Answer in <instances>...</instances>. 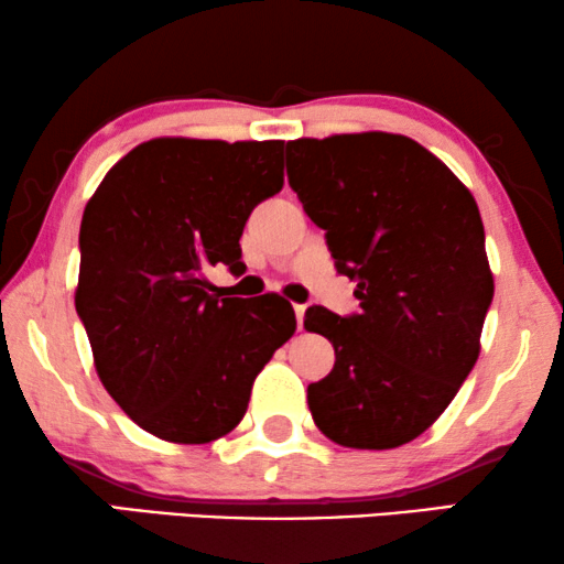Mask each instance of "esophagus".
<instances>
[{
  "mask_svg": "<svg viewBox=\"0 0 564 564\" xmlns=\"http://www.w3.org/2000/svg\"><path fill=\"white\" fill-rule=\"evenodd\" d=\"M295 318H297V328H303V318H305V305H295Z\"/></svg>",
  "mask_w": 564,
  "mask_h": 564,
  "instance_id": "1",
  "label": "esophagus"
}]
</instances>
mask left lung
Segmentation results:
<instances>
[{
    "label": "left lung",
    "instance_id": "8db88e82",
    "mask_svg": "<svg viewBox=\"0 0 564 564\" xmlns=\"http://www.w3.org/2000/svg\"><path fill=\"white\" fill-rule=\"evenodd\" d=\"M288 180L359 300L351 315L305 311V328L336 351L307 384L315 426L351 449L413 442L480 354L492 274L475 197L434 153L392 133L292 141Z\"/></svg>",
    "mask_w": 564,
    "mask_h": 564
}]
</instances>
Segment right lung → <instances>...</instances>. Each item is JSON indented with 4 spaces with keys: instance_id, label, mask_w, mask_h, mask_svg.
<instances>
[{
    "instance_id": "right-lung-1",
    "label": "right lung",
    "mask_w": 564,
    "mask_h": 564,
    "mask_svg": "<svg viewBox=\"0 0 564 564\" xmlns=\"http://www.w3.org/2000/svg\"><path fill=\"white\" fill-rule=\"evenodd\" d=\"M282 141L156 138L122 156L84 207L76 313L97 375L149 434L207 444L238 426L251 384L295 334L280 295L223 297L243 274L253 207L284 184Z\"/></svg>"
}]
</instances>
